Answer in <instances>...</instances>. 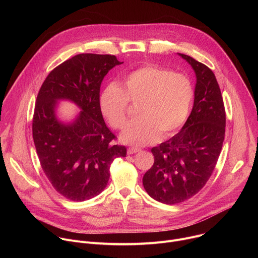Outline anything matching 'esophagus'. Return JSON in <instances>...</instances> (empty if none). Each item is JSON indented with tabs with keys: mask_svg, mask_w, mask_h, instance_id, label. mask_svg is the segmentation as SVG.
Here are the masks:
<instances>
[{
	"mask_svg": "<svg viewBox=\"0 0 258 258\" xmlns=\"http://www.w3.org/2000/svg\"><path fill=\"white\" fill-rule=\"evenodd\" d=\"M139 151H141V149L138 148V147H130V148L127 149V154H135Z\"/></svg>",
	"mask_w": 258,
	"mask_h": 258,
	"instance_id": "1",
	"label": "esophagus"
}]
</instances>
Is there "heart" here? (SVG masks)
<instances>
[{"instance_id":"obj_1","label":"heart","mask_w":258,"mask_h":258,"mask_svg":"<svg viewBox=\"0 0 258 258\" xmlns=\"http://www.w3.org/2000/svg\"><path fill=\"white\" fill-rule=\"evenodd\" d=\"M191 81L182 73L155 66H141L123 78L122 88L110 83L100 94L101 112L113 128L122 130L128 121L130 101L139 103V119L121 134L124 143L148 145L159 135L167 137L185 123L193 102Z\"/></svg>"}]
</instances>
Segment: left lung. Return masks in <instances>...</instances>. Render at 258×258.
Instances as JSON below:
<instances>
[{"instance_id":"1","label":"left lung","mask_w":258,"mask_h":258,"mask_svg":"<svg viewBox=\"0 0 258 258\" xmlns=\"http://www.w3.org/2000/svg\"><path fill=\"white\" fill-rule=\"evenodd\" d=\"M178 55L196 73L194 106L180 132L151 149L154 164L143 176L146 192L170 205L190 199L205 186L226 132V110L214 73L194 58Z\"/></svg>"}]
</instances>
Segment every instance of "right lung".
<instances>
[{
    "label": "right lung",
    "mask_w": 258,
    "mask_h": 258,
    "mask_svg": "<svg viewBox=\"0 0 258 258\" xmlns=\"http://www.w3.org/2000/svg\"><path fill=\"white\" fill-rule=\"evenodd\" d=\"M121 63L114 55L79 54L49 73L36 97L35 150L53 188L68 200L81 202L99 195L113 160L126 156L124 146L112 144L116 137L106 126L99 103L104 77ZM62 98L82 109L71 124L55 117L56 101Z\"/></svg>",
    "instance_id": "add662e5"
}]
</instances>
